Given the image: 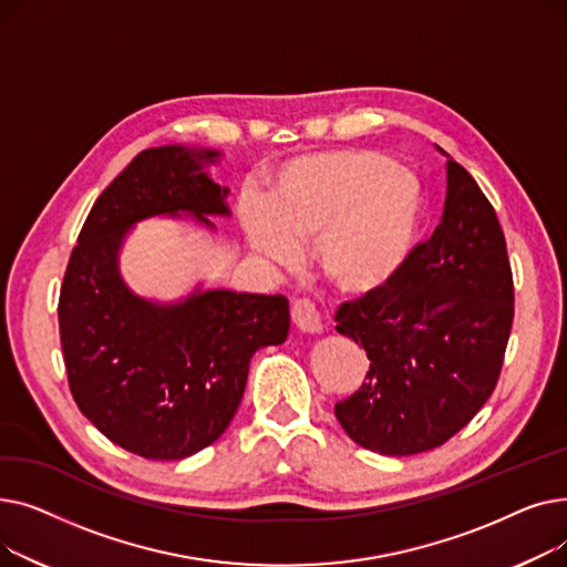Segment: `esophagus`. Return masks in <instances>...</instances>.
I'll return each mask as SVG.
<instances>
[{
	"label": "esophagus",
	"mask_w": 567,
	"mask_h": 567,
	"mask_svg": "<svg viewBox=\"0 0 567 567\" xmlns=\"http://www.w3.org/2000/svg\"><path fill=\"white\" fill-rule=\"evenodd\" d=\"M291 321L299 331L303 333H321L323 331V321H321V310L317 308L315 301L310 299H299L291 303Z\"/></svg>",
	"instance_id": "obj_1"
}]
</instances>
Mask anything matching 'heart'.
<instances>
[{
	"label": "heart",
	"instance_id": "1",
	"mask_svg": "<svg viewBox=\"0 0 567 567\" xmlns=\"http://www.w3.org/2000/svg\"><path fill=\"white\" fill-rule=\"evenodd\" d=\"M415 176L385 154L342 148L291 161L268 195V208L244 197V229L264 257L296 259L312 241L317 264L338 289L368 293L389 285L406 261L421 223Z\"/></svg>",
	"mask_w": 567,
	"mask_h": 567
}]
</instances>
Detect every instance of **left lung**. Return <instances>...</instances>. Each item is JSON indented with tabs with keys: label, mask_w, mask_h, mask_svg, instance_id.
Returning <instances> with one entry per match:
<instances>
[{
	"label": "left lung",
	"mask_w": 567,
	"mask_h": 567,
	"mask_svg": "<svg viewBox=\"0 0 567 567\" xmlns=\"http://www.w3.org/2000/svg\"><path fill=\"white\" fill-rule=\"evenodd\" d=\"M513 317V268L494 206L449 161L434 234L411 248L389 285L336 312V331L370 359L363 385L336 404V419L372 453L439 449L494 393Z\"/></svg>",
	"instance_id": "1"
}]
</instances>
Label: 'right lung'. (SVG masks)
I'll return each mask as SVG.
<instances>
[{
	"mask_svg": "<svg viewBox=\"0 0 567 567\" xmlns=\"http://www.w3.org/2000/svg\"><path fill=\"white\" fill-rule=\"evenodd\" d=\"M216 152L144 148L101 193L59 291L69 389L101 434L144 460H184L212 445L241 404L250 359L289 333L280 293L214 289L158 308L116 274L126 229L158 214H227V188L199 169Z\"/></svg>",
	"mask_w": 567,
	"mask_h": 567,
	"instance_id": "1",
	"label": "right lung"
}]
</instances>
